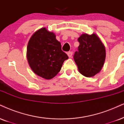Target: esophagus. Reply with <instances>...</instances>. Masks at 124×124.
Instances as JSON below:
<instances>
[{
  "label": "esophagus",
  "instance_id": "obj_1",
  "mask_svg": "<svg viewBox=\"0 0 124 124\" xmlns=\"http://www.w3.org/2000/svg\"><path fill=\"white\" fill-rule=\"evenodd\" d=\"M72 55H73V52L72 51H69V52L67 53V55L69 58H71L72 57Z\"/></svg>",
  "mask_w": 124,
  "mask_h": 124
}]
</instances>
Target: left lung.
Segmentation results:
<instances>
[{
  "instance_id": "obj_1",
  "label": "left lung",
  "mask_w": 124,
  "mask_h": 124,
  "mask_svg": "<svg viewBox=\"0 0 124 124\" xmlns=\"http://www.w3.org/2000/svg\"><path fill=\"white\" fill-rule=\"evenodd\" d=\"M78 51L74 55V59L78 71L86 77H92L100 73L106 58L104 43L97 34H83L78 38Z\"/></svg>"
}]
</instances>
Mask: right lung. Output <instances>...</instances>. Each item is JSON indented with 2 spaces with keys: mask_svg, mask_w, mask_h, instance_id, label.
<instances>
[{
  "mask_svg": "<svg viewBox=\"0 0 124 124\" xmlns=\"http://www.w3.org/2000/svg\"><path fill=\"white\" fill-rule=\"evenodd\" d=\"M68 58L61 49V44L56 39L55 34L45 27L37 30L30 39L27 59L31 70L37 76L46 79H52Z\"/></svg>",
  "mask_w": 124,
  "mask_h": 124,
  "instance_id": "1",
  "label": "right lung"
}]
</instances>
